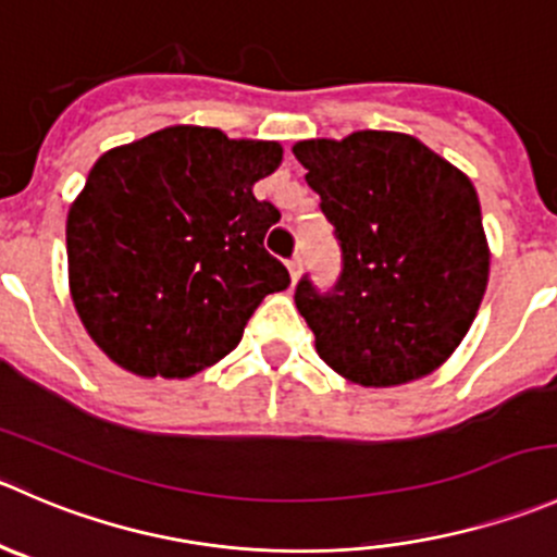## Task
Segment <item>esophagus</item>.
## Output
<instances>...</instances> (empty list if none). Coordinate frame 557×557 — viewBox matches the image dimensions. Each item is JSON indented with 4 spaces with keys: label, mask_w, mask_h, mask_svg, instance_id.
<instances>
[{
    "label": "esophagus",
    "mask_w": 557,
    "mask_h": 557,
    "mask_svg": "<svg viewBox=\"0 0 557 557\" xmlns=\"http://www.w3.org/2000/svg\"><path fill=\"white\" fill-rule=\"evenodd\" d=\"M288 272H290V283H296V280H299V274H301V258L299 256H294L288 261Z\"/></svg>",
    "instance_id": "1"
}]
</instances>
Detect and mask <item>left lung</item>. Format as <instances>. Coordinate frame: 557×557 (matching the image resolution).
<instances>
[{"instance_id": "1", "label": "left lung", "mask_w": 557, "mask_h": 557, "mask_svg": "<svg viewBox=\"0 0 557 557\" xmlns=\"http://www.w3.org/2000/svg\"><path fill=\"white\" fill-rule=\"evenodd\" d=\"M296 160L321 196L339 274H310L294 301L321 359L361 386H397L444 364L476 318L490 274L471 180L413 135L361 129L299 141Z\"/></svg>"}]
</instances>
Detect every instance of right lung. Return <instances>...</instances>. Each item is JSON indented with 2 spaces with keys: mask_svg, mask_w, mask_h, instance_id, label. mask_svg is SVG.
I'll use <instances>...</instances> for the list:
<instances>
[{
  "mask_svg": "<svg viewBox=\"0 0 557 557\" xmlns=\"http://www.w3.org/2000/svg\"><path fill=\"white\" fill-rule=\"evenodd\" d=\"M280 160L274 141L180 124L91 165L67 214L70 290L116 364L196 375L239 345L263 296L288 288L263 247L280 212L252 196Z\"/></svg>",
  "mask_w": 557,
  "mask_h": 557,
  "instance_id": "right-lung-1",
  "label": "right lung"
}]
</instances>
